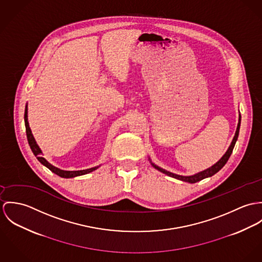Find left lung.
<instances>
[{"instance_id": "1", "label": "left lung", "mask_w": 262, "mask_h": 262, "mask_svg": "<svg viewBox=\"0 0 262 262\" xmlns=\"http://www.w3.org/2000/svg\"><path fill=\"white\" fill-rule=\"evenodd\" d=\"M240 123H241V116L239 115L238 125H237L236 133H235V136H234V138H233L231 145H230V146L228 147V149H227V151L224 154V156H223V157H222V158H221V159H220V160H219L215 165H213V166H212V167H210L209 169H206V170H204L202 172L193 174V176H180V174H173V173H171V172H169V171H166V170H164V169H162V168L158 167L157 165H155V164H152V163H151V166H152L155 169L159 170L160 172H162V173H164V174H168V176H170V177H173L174 179H178V180H181V181H184V182L191 183V184L196 183V182H199V181L203 180L205 178L211 177V176L216 174L217 172H219V171H220V170L225 166V164L227 163L228 159L230 158V156H231V154H232L233 148H234V145L236 144V141H237V139H238L239 128H240Z\"/></svg>"}]
</instances>
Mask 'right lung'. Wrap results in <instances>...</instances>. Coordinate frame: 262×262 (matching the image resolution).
<instances>
[{
  "label": "right lung",
  "mask_w": 262,
  "mask_h": 262,
  "mask_svg": "<svg viewBox=\"0 0 262 262\" xmlns=\"http://www.w3.org/2000/svg\"><path fill=\"white\" fill-rule=\"evenodd\" d=\"M28 108H27V105H26V108H25V116H24V119H25V126H26V134H27V139H28V143H29L30 147L33 151V154L35 155V157L37 158V160L42 164L44 165L45 167H47L51 172H53L54 174H58L59 177H62V178H74V177H77V176H81V174H88L94 170H96L98 167H94V168H91V169H88V170H81V171H64V170H60L58 168L52 166L50 163H48L41 155H42V151L40 149V147L37 145L33 135H32V132H31V128L29 126V122H28Z\"/></svg>",
  "instance_id": "obj_1"
}]
</instances>
